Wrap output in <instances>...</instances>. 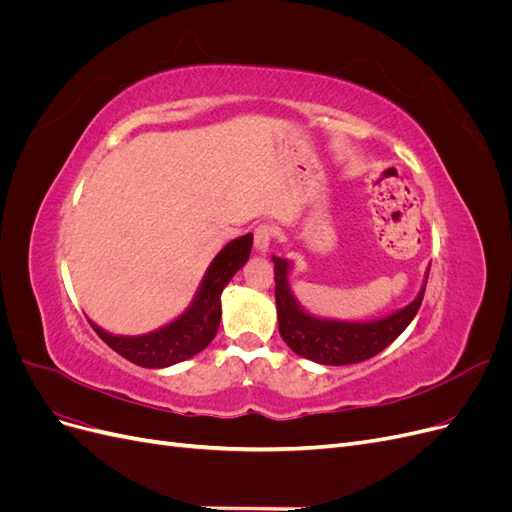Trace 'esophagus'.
<instances>
[{"label":"esophagus","instance_id":"34e87169","mask_svg":"<svg viewBox=\"0 0 512 512\" xmlns=\"http://www.w3.org/2000/svg\"><path fill=\"white\" fill-rule=\"evenodd\" d=\"M275 235H277V230H275L273 224H269V222L258 224V226L254 228V245H256V250H258L260 254H265V252L269 250L271 241L275 239Z\"/></svg>","mask_w":512,"mask_h":512}]
</instances>
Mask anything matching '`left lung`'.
I'll return each mask as SVG.
<instances>
[{
  "label": "left lung",
  "mask_w": 512,
  "mask_h": 512,
  "mask_svg": "<svg viewBox=\"0 0 512 512\" xmlns=\"http://www.w3.org/2000/svg\"><path fill=\"white\" fill-rule=\"evenodd\" d=\"M275 262V305L280 335L290 350L322 365L361 363L391 346L406 331L425 297L421 294L404 309L376 322H337L305 314L294 301L288 286V262L273 256Z\"/></svg>",
  "instance_id": "obj_1"
}]
</instances>
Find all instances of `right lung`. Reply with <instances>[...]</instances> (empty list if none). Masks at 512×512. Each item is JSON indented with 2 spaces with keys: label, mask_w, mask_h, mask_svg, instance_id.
<instances>
[{
  "label": "right lung",
  "mask_w": 512,
  "mask_h": 512,
  "mask_svg": "<svg viewBox=\"0 0 512 512\" xmlns=\"http://www.w3.org/2000/svg\"><path fill=\"white\" fill-rule=\"evenodd\" d=\"M250 250L252 232L230 241L213 258L205 280L196 294V301L190 305L188 312L158 331L138 337H121L102 331L91 320L89 324L106 346H111L123 359H128L134 365L158 369L190 359V356L205 350L211 344L215 333H218L222 318V290L232 280V275L250 258Z\"/></svg>",
  "instance_id": "obj_1"
}]
</instances>
